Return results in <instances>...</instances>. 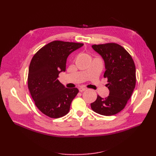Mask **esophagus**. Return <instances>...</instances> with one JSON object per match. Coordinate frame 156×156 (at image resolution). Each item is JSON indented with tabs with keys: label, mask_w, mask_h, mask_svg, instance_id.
<instances>
[{
	"label": "esophagus",
	"mask_w": 156,
	"mask_h": 156,
	"mask_svg": "<svg viewBox=\"0 0 156 156\" xmlns=\"http://www.w3.org/2000/svg\"><path fill=\"white\" fill-rule=\"evenodd\" d=\"M86 88H82V87H81V88H79V91L80 92H84L85 90H86Z\"/></svg>",
	"instance_id": "esophagus-1"
}]
</instances>
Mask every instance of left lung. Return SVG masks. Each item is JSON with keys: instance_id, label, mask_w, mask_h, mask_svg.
Segmentation results:
<instances>
[{"instance_id": "1", "label": "left lung", "mask_w": 156, "mask_h": 156, "mask_svg": "<svg viewBox=\"0 0 156 156\" xmlns=\"http://www.w3.org/2000/svg\"><path fill=\"white\" fill-rule=\"evenodd\" d=\"M94 50L100 54L105 63L104 77L109 96H97L90 104L92 109L101 115L112 116L123 109L134 90L136 84V69L132 56L122 46L115 43L93 45Z\"/></svg>"}]
</instances>
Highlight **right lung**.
Listing matches in <instances>:
<instances>
[{"instance_id": "1", "label": "right lung", "mask_w": 156, "mask_h": 156, "mask_svg": "<svg viewBox=\"0 0 156 156\" xmlns=\"http://www.w3.org/2000/svg\"><path fill=\"white\" fill-rule=\"evenodd\" d=\"M83 44L53 41L41 48L31 61L28 87L37 108L46 116L59 118L67 114L79 90L66 88L58 80L66 71L69 55Z\"/></svg>"}]
</instances>
